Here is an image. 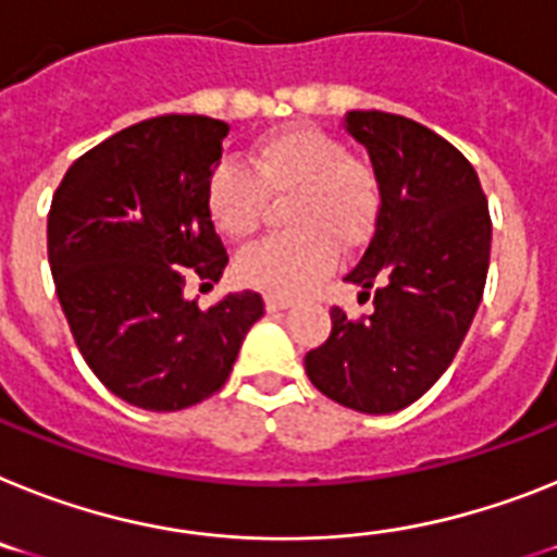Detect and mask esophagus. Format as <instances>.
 I'll return each mask as SVG.
<instances>
[{
    "label": "esophagus",
    "instance_id": "1",
    "mask_svg": "<svg viewBox=\"0 0 557 557\" xmlns=\"http://www.w3.org/2000/svg\"><path fill=\"white\" fill-rule=\"evenodd\" d=\"M288 306H292V300H286V297H277V294H265V308H269L271 314H274V311H286Z\"/></svg>",
    "mask_w": 557,
    "mask_h": 557
}]
</instances>
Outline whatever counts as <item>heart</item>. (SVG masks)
<instances>
[{"mask_svg": "<svg viewBox=\"0 0 557 557\" xmlns=\"http://www.w3.org/2000/svg\"><path fill=\"white\" fill-rule=\"evenodd\" d=\"M292 195L283 221L292 232L257 243L237 257V277L277 297L314 288L334 265V249L354 251L371 237L382 207L376 172L348 156L320 127H283L263 135L237 163H218L207 181V214L228 240L260 223L265 198Z\"/></svg>", "mask_w": 557, "mask_h": 557, "instance_id": "heart-1", "label": "heart"}]
</instances>
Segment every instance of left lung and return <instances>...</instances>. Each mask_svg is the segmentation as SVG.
Wrapping results in <instances>:
<instances>
[{
	"instance_id": "obj_1",
	"label": "left lung",
	"mask_w": 557,
	"mask_h": 557,
	"mask_svg": "<svg viewBox=\"0 0 557 557\" xmlns=\"http://www.w3.org/2000/svg\"><path fill=\"white\" fill-rule=\"evenodd\" d=\"M345 129L380 177L376 228L348 283L373 311L331 308V336L306 354L317 391L359 413L408 408L450 368L479 311L490 265V209L473 163L433 129L350 110Z\"/></svg>"
}]
</instances>
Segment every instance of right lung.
I'll use <instances>...</instances> for the list:
<instances>
[{
	"label": "right lung",
	"instance_id": "1",
	"mask_svg": "<svg viewBox=\"0 0 557 557\" xmlns=\"http://www.w3.org/2000/svg\"><path fill=\"white\" fill-rule=\"evenodd\" d=\"M228 124L158 115L84 152L55 189L48 257L73 339L107 391L170 413L228 380L263 317L255 292L200 311L189 277L214 286L228 263L207 214V181Z\"/></svg>",
	"mask_w": 557,
	"mask_h": 557
}]
</instances>
